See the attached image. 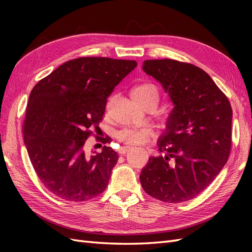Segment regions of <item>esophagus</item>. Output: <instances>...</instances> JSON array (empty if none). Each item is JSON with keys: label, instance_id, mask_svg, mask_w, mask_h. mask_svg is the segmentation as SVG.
I'll return each mask as SVG.
<instances>
[{"label": "esophagus", "instance_id": "esophagus-1", "mask_svg": "<svg viewBox=\"0 0 252 252\" xmlns=\"http://www.w3.org/2000/svg\"><path fill=\"white\" fill-rule=\"evenodd\" d=\"M130 149H131V147H129V146H122V147L119 149V153H120L121 155H126L127 152H130Z\"/></svg>", "mask_w": 252, "mask_h": 252}]
</instances>
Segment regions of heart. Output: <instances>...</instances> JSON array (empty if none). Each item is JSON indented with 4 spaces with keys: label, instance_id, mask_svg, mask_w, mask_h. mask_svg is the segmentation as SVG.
Segmentation results:
<instances>
[{
    "label": "heart",
    "instance_id": "obj_1",
    "mask_svg": "<svg viewBox=\"0 0 252 252\" xmlns=\"http://www.w3.org/2000/svg\"><path fill=\"white\" fill-rule=\"evenodd\" d=\"M132 97L142 107L147 103H155L157 106L159 101V92L157 88L152 83H142L136 85L132 90ZM152 131L149 129H134L125 127L117 133V137L126 145H140L144 144L151 136Z\"/></svg>",
    "mask_w": 252,
    "mask_h": 252
}]
</instances>
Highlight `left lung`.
Segmentation results:
<instances>
[{
    "instance_id": "obj_1",
    "label": "left lung",
    "mask_w": 252,
    "mask_h": 252,
    "mask_svg": "<svg viewBox=\"0 0 252 252\" xmlns=\"http://www.w3.org/2000/svg\"><path fill=\"white\" fill-rule=\"evenodd\" d=\"M143 70L162 84L174 108L158 149L142 170L143 189L156 199L178 203L206 189L225 165L232 149L233 110L210 76L189 63L148 60Z\"/></svg>"
}]
</instances>
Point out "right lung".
<instances>
[{"mask_svg":"<svg viewBox=\"0 0 252 252\" xmlns=\"http://www.w3.org/2000/svg\"><path fill=\"white\" fill-rule=\"evenodd\" d=\"M136 66L135 61L79 57L32 89L23 123L25 145L37 178L55 196L85 201L106 189L118 154L105 145L88 156L85 142L96 135L108 96ZM100 141L111 143L108 136Z\"/></svg>","mask_w":252,"mask_h":252,"instance_id":"obj_1","label":"right lung"}]
</instances>
